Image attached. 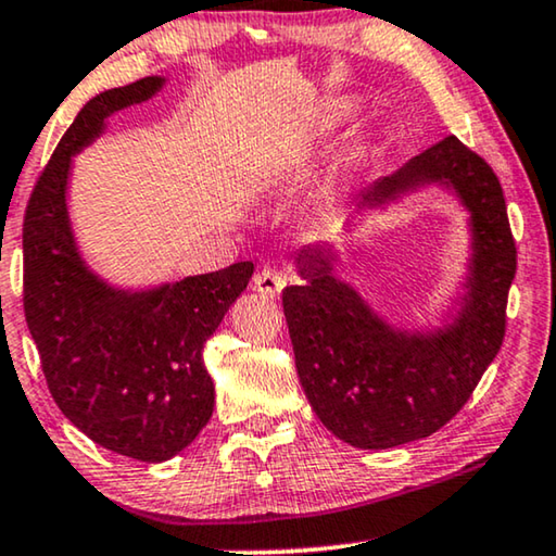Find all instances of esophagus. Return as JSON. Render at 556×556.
Masks as SVG:
<instances>
[{"mask_svg":"<svg viewBox=\"0 0 556 556\" xmlns=\"http://www.w3.org/2000/svg\"><path fill=\"white\" fill-rule=\"evenodd\" d=\"M287 285V277L279 275L275 269H262L260 275L254 277V289L262 296H277Z\"/></svg>","mask_w":556,"mask_h":556,"instance_id":"esophagus-1","label":"esophagus"}]
</instances>
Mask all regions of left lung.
Wrapping results in <instances>:
<instances>
[{
    "instance_id": "8db88e82",
    "label": "left lung",
    "mask_w": 556,
    "mask_h": 556,
    "mask_svg": "<svg viewBox=\"0 0 556 556\" xmlns=\"http://www.w3.org/2000/svg\"><path fill=\"white\" fill-rule=\"evenodd\" d=\"M428 186L456 193L471 229L466 292L451 323L426 332L393 327L332 275L323 247L296 254L304 285L281 292L304 395L327 431L355 448H395L443 428L504 342L516 244L502 184L481 155L443 138L359 193L355 214Z\"/></svg>"
}]
</instances>
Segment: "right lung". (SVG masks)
I'll return each instance as SVG.
<instances>
[{"label":"right lung","instance_id":"right-lung-1","mask_svg":"<svg viewBox=\"0 0 556 556\" xmlns=\"http://www.w3.org/2000/svg\"><path fill=\"white\" fill-rule=\"evenodd\" d=\"M166 77H143L85 103L29 197L25 317L47 388L75 428L121 456L161 464L181 453L214 413L203 345L254 275L237 262L151 289L100 279L77 249L67 214L73 155L103 136L105 121L146 103Z\"/></svg>","mask_w":556,"mask_h":556}]
</instances>
